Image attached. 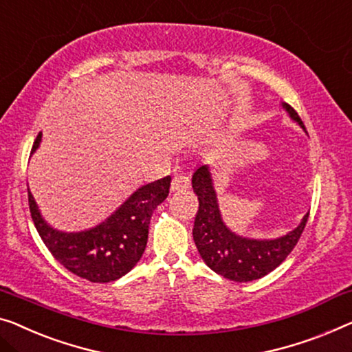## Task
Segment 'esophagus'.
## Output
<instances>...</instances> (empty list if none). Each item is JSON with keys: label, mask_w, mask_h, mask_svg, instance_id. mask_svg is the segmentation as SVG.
I'll return each instance as SVG.
<instances>
[{"label": "esophagus", "mask_w": 352, "mask_h": 352, "mask_svg": "<svg viewBox=\"0 0 352 352\" xmlns=\"http://www.w3.org/2000/svg\"><path fill=\"white\" fill-rule=\"evenodd\" d=\"M190 178L183 174H178L174 178H172V183H170V191L172 192H178V191H186L188 188H190Z\"/></svg>", "instance_id": "obj_1"}]
</instances>
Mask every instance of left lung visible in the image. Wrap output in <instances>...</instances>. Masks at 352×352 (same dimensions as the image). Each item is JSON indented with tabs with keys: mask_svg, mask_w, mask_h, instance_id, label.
Segmentation results:
<instances>
[{
	"mask_svg": "<svg viewBox=\"0 0 352 352\" xmlns=\"http://www.w3.org/2000/svg\"><path fill=\"white\" fill-rule=\"evenodd\" d=\"M281 106L307 133L296 110L286 102ZM191 183L199 199V210L192 228L194 243L210 269L228 280L246 283L270 274L287 258L305 229L310 213L302 218L296 229L283 237L264 240L242 237L232 232L223 221L213 178L207 164L194 170Z\"/></svg>",
	"mask_w": 352,
	"mask_h": 352,
	"instance_id": "8db88e82",
	"label": "left lung"
}]
</instances>
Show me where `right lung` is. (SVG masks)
Listing matches in <instances>:
<instances>
[{
  "mask_svg": "<svg viewBox=\"0 0 352 352\" xmlns=\"http://www.w3.org/2000/svg\"><path fill=\"white\" fill-rule=\"evenodd\" d=\"M42 133L34 140L38 150ZM170 175L140 186L101 224L80 232H63L42 218L28 188L30 212L42 242L72 274L91 283H109L128 274L142 258L155 208L169 196Z\"/></svg>",
  "mask_w": 352,
  "mask_h": 352,
  "instance_id": "1",
  "label": "right lung"
}]
</instances>
